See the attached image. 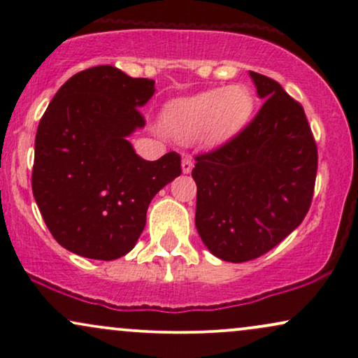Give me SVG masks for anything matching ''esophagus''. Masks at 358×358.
I'll list each match as a JSON object with an SVG mask.
<instances>
[{
    "mask_svg": "<svg viewBox=\"0 0 358 358\" xmlns=\"http://www.w3.org/2000/svg\"><path fill=\"white\" fill-rule=\"evenodd\" d=\"M193 168V158L190 155H185L183 159H182V170L183 173H190Z\"/></svg>",
    "mask_w": 358,
    "mask_h": 358,
    "instance_id": "obj_1",
    "label": "esophagus"
}]
</instances>
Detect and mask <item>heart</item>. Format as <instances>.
<instances>
[{
  "label": "heart",
  "instance_id": "1",
  "mask_svg": "<svg viewBox=\"0 0 358 358\" xmlns=\"http://www.w3.org/2000/svg\"><path fill=\"white\" fill-rule=\"evenodd\" d=\"M252 97L244 87L210 89L173 102L166 109V124L175 136L195 139L205 133L217 143L232 136L248 122Z\"/></svg>",
  "mask_w": 358,
  "mask_h": 358
}]
</instances>
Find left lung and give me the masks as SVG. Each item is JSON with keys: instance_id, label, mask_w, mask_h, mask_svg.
Segmentation results:
<instances>
[{"instance_id": "obj_1", "label": "left lung", "mask_w": 358, "mask_h": 358, "mask_svg": "<svg viewBox=\"0 0 358 358\" xmlns=\"http://www.w3.org/2000/svg\"><path fill=\"white\" fill-rule=\"evenodd\" d=\"M264 104L227 143L195 156V225L213 256L245 262L276 248L313 200L318 150L303 106L249 72Z\"/></svg>"}]
</instances>
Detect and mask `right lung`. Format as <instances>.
Returning a JSON list of instances; mask_svg holds the SVG:
<instances>
[{"mask_svg": "<svg viewBox=\"0 0 358 358\" xmlns=\"http://www.w3.org/2000/svg\"><path fill=\"white\" fill-rule=\"evenodd\" d=\"M153 94L155 80L97 65L53 96L36 129L31 190L62 248L99 261L124 256L153 196L182 175L178 153L146 162L127 141L145 126L139 108Z\"/></svg>", "mask_w": 358, "mask_h": 358, "instance_id": "obj_1", "label": "right lung"}]
</instances>
